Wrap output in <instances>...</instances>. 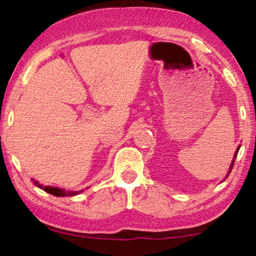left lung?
<instances>
[{"mask_svg": "<svg viewBox=\"0 0 256 256\" xmlns=\"http://www.w3.org/2000/svg\"><path fill=\"white\" fill-rule=\"evenodd\" d=\"M239 149H240V146H238V149H236V155H234V158H233V160H232V163H230V166L228 174H230V171H232V169H233V166H234V160H236V155H238V152H239Z\"/></svg>", "mask_w": 256, "mask_h": 256, "instance_id": "8db88e82", "label": "left lung"}]
</instances>
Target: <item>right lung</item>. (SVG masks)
Segmentation results:
<instances>
[{
  "instance_id": "obj_1",
  "label": "right lung",
  "mask_w": 256,
  "mask_h": 256,
  "mask_svg": "<svg viewBox=\"0 0 256 256\" xmlns=\"http://www.w3.org/2000/svg\"><path fill=\"white\" fill-rule=\"evenodd\" d=\"M34 184L37 185L38 188H40L42 190H44L45 192H48V194H54V196H57V197H64V196H68V197H72V196H76L80 194L82 191H65L62 190V188H52V186H43V185L38 184L37 182H34Z\"/></svg>"
}]
</instances>
